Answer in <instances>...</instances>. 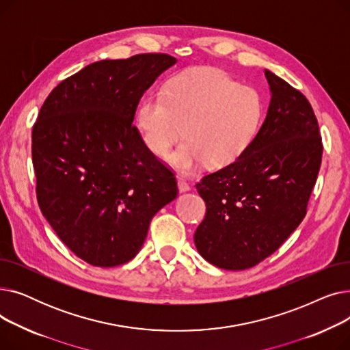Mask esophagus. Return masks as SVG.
Segmentation results:
<instances>
[{"label": "esophagus", "instance_id": "34e87169", "mask_svg": "<svg viewBox=\"0 0 350 350\" xmlns=\"http://www.w3.org/2000/svg\"><path fill=\"white\" fill-rule=\"evenodd\" d=\"M177 187H178V191H180V193H187V191H190L189 183H187L186 180H183V178H177Z\"/></svg>", "mask_w": 350, "mask_h": 350}]
</instances>
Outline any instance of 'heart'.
Masks as SVG:
<instances>
[{
    "instance_id": "obj_1",
    "label": "heart",
    "mask_w": 350,
    "mask_h": 350,
    "mask_svg": "<svg viewBox=\"0 0 350 350\" xmlns=\"http://www.w3.org/2000/svg\"><path fill=\"white\" fill-rule=\"evenodd\" d=\"M264 119L260 92L240 85L226 72L196 68L165 83L163 95L146 96L135 126L147 150L164 159L181 133L186 139L169 160L181 174L210 161L227 165L251 147Z\"/></svg>"
}]
</instances>
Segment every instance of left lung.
Segmentation results:
<instances>
[{"label":"left lung","mask_w":350,"mask_h":350,"mask_svg":"<svg viewBox=\"0 0 350 350\" xmlns=\"http://www.w3.org/2000/svg\"><path fill=\"white\" fill-rule=\"evenodd\" d=\"M271 100L250 149L196 185L207 213L194 232L210 264L243 271L277 251L306 214L322 161L319 126L299 90L265 69Z\"/></svg>","instance_id":"left-lung-1"}]
</instances>
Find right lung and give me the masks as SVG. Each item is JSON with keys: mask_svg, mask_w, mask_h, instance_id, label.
<instances>
[{"mask_svg": "<svg viewBox=\"0 0 350 350\" xmlns=\"http://www.w3.org/2000/svg\"><path fill=\"white\" fill-rule=\"evenodd\" d=\"M177 62L164 53L94 62L62 81L32 129L36 198L49 226L94 267L129 262L177 194L133 124L144 92Z\"/></svg>", "mask_w": 350, "mask_h": 350, "instance_id": "1", "label": "right lung"}]
</instances>
